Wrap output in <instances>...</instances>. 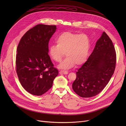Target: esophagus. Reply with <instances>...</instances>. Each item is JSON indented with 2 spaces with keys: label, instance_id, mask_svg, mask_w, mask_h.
Segmentation results:
<instances>
[{
  "label": "esophagus",
  "instance_id": "esophagus-1",
  "mask_svg": "<svg viewBox=\"0 0 126 126\" xmlns=\"http://www.w3.org/2000/svg\"><path fill=\"white\" fill-rule=\"evenodd\" d=\"M68 73V71H60L59 72V73L61 74H67Z\"/></svg>",
  "mask_w": 126,
  "mask_h": 126
}]
</instances>
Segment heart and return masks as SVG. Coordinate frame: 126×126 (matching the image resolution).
Segmentation results:
<instances>
[{
  "mask_svg": "<svg viewBox=\"0 0 126 126\" xmlns=\"http://www.w3.org/2000/svg\"><path fill=\"white\" fill-rule=\"evenodd\" d=\"M57 45L49 48L50 57L57 62L61 61L65 55L66 58L59 65L60 69H69L75 64L84 63L88 57L90 47V40L86 34H79L70 31L62 33L56 39Z\"/></svg>",
  "mask_w": 126,
  "mask_h": 126,
  "instance_id": "heart-1",
  "label": "heart"
}]
</instances>
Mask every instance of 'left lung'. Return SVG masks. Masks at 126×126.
I'll return each mask as SVG.
<instances>
[{
  "mask_svg": "<svg viewBox=\"0 0 126 126\" xmlns=\"http://www.w3.org/2000/svg\"><path fill=\"white\" fill-rule=\"evenodd\" d=\"M116 54L112 40L103 32L87 61L76 73L72 84L74 91L83 98L99 94L114 74Z\"/></svg>",
  "mask_w": 126,
  "mask_h": 126,
  "instance_id": "8db88e82",
  "label": "left lung"
}]
</instances>
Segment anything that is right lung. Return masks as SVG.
Segmentation results:
<instances>
[{
	"label": "right lung",
	"mask_w": 126,
	"mask_h": 126,
	"mask_svg": "<svg viewBox=\"0 0 126 126\" xmlns=\"http://www.w3.org/2000/svg\"><path fill=\"white\" fill-rule=\"evenodd\" d=\"M56 30V25L38 24L24 34L18 45L17 74L23 88L33 95L48 91L58 75L48 54L49 41Z\"/></svg>",
	"instance_id": "right-lung-1"
}]
</instances>
